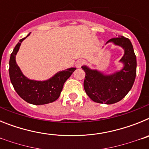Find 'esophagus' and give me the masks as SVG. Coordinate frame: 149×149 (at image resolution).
Here are the masks:
<instances>
[{
  "instance_id": "obj_1",
  "label": "esophagus",
  "mask_w": 149,
  "mask_h": 149,
  "mask_svg": "<svg viewBox=\"0 0 149 149\" xmlns=\"http://www.w3.org/2000/svg\"><path fill=\"white\" fill-rule=\"evenodd\" d=\"M85 63H86V61H85V60H83V59H80V60H78L76 62V66H77V68H81V67L82 66V65H84Z\"/></svg>"
}]
</instances>
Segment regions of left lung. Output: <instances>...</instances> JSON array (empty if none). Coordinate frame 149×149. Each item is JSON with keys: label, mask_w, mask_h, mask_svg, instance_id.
Masks as SVG:
<instances>
[{"label": "left lung", "mask_w": 149, "mask_h": 149, "mask_svg": "<svg viewBox=\"0 0 149 149\" xmlns=\"http://www.w3.org/2000/svg\"><path fill=\"white\" fill-rule=\"evenodd\" d=\"M113 42L125 49L120 61L124 68L111 75H104L96 70L82 66L86 75L84 86L85 92L95 102L112 104L121 101L132 88L136 74V58L133 45L127 38H113L107 42Z\"/></svg>", "instance_id": "left-lung-1"}]
</instances>
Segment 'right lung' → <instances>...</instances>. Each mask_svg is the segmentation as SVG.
<instances>
[{
  "label": "right lung",
  "instance_id": "obj_1",
  "mask_svg": "<svg viewBox=\"0 0 149 149\" xmlns=\"http://www.w3.org/2000/svg\"><path fill=\"white\" fill-rule=\"evenodd\" d=\"M25 38L20 39L10 56L9 73L12 84L18 95L27 103L42 105L54 102L60 97L63 84L75 71L76 68H71L63 72H59L48 81H36L29 80L22 74L15 62V55L19 49L21 43Z\"/></svg>",
  "mask_w": 149,
  "mask_h": 149
}]
</instances>
